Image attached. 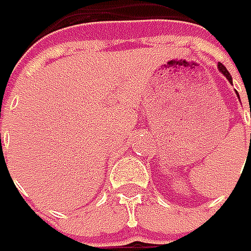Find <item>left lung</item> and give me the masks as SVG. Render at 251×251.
Masks as SVG:
<instances>
[{
  "instance_id": "8db88e82",
  "label": "left lung",
  "mask_w": 251,
  "mask_h": 251,
  "mask_svg": "<svg viewBox=\"0 0 251 251\" xmlns=\"http://www.w3.org/2000/svg\"><path fill=\"white\" fill-rule=\"evenodd\" d=\"M217 67H219V71H220V72H222V74H223V75H225V76L227 78L228 82H231V76H230V74H228V71L226 69V67H225L223 64H219Z\"/></svg>"
}]
</instances>
